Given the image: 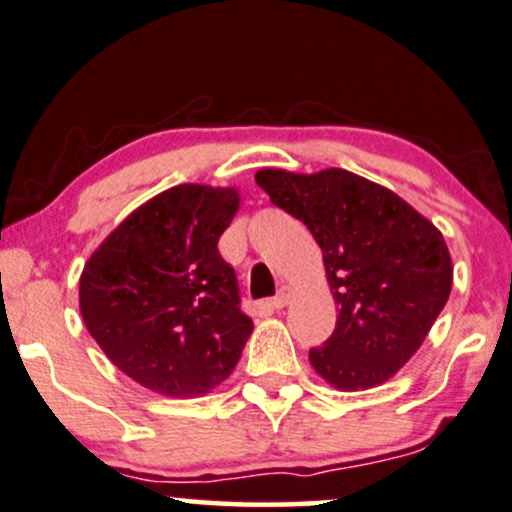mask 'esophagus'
Instances as JSON below:
<instances>
[{
    "mask_svg": "<svg viewBox=\"0 0 512 512\" xmlns=\"http://www.w3.org/2000/svg\"><path fill=\"white\" fill-rule=\"evenodd\" d=\"M290 299H292V290H290V287L285 285V287H280L276 297L271 299V306L276 308V311H280V308H285L287 304H290Z\"/></svg>",
    "mask_w": 512,
    "mask_h": 512,
    "instance_id": "obj_1",
    "label": "esophagus"
}]
</instances>
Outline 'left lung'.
Returning a JSON list of instances; mask_svg holds the SVG:
<instances>
[{
	"label": "left lung",
	"instance_id": "left-lung-1",
	"mask_svg": "<svg viewBox=\"0 0 512 512\" xmlns=\"http://www.w3.org/2000/svg\"><path fill=\"white\" fill-rule=\"evenodd\" d=\"M255 181L322 250L338 318L325 345L308 352L311 366L341 392L387 383L450 297L443 234L399 194L345 169H259Z\"/></svg>",
	"mask_w": 512,
	"mask_h": 512
}]
</instances>
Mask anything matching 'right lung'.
<instances>
[{
	"label": "right lung",
	"instance_id": "right-lung-1",
	"mask_svg": "<svg viewBox=\"0 0 512 512\" xmlns=\"http://www.w3.org/2000/svg\"><path fill=\"white\" fill-rule=\"evenodd\" d=\"M239 201L236 187H169L129 213L83 266L85 327L150 392L201 397L241 359L253 320L218 253Z\"/></svg>",
	"mask_w": 512,
	"mask_h": 512
}]
</instances>
